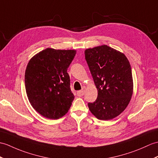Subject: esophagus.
Returning <instances> with one entry per match:
<instances>
[{
    "instance_id": "1",
    "label": "esophagus",
    "mask_w": 158,
    "mask_h": 158,
    "mask_svg": "<svg viewBox=\"0 0 158 158\" xmlns=\"http://www.w3.org/2000/svg\"><path fill=\"white\" fill-rule=\"evenodd\" d=\"M85 89H86V87L83 86V87H82L81 90H80V91H77V96H78L79 97H81V96H83V95H84V94H85Z\"/></svg>"
}]
</instances>
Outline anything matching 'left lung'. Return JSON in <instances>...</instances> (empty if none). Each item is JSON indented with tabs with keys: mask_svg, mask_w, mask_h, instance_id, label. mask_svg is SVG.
Instances as JSON below:
<instances>
[{
	"mask_svg": "<svg viewBox=\"0 0 158 158\" xmlns=\"http://www.w3.org/2000/svg\"><path fill=\"white\" fill-rule=\"evenodd\" d=\"M85 56L98 89V98L88 104L99 120H108L120 115L129 105L133 93L130 62L123 52L107 45L85 50Z\"/></svg>",
	"mask_w": 158,
	"mask_h": 158,
	"instance_id": "left-lung-1",
	"label": "left lung"
}]
</instances>
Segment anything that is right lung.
<instances>
[{"instance_id":"right-lung-1","label":"right lung","mask_w":158,"mask_h":158,"mask_svg":"<svg viewBox=\"0 0 158 158\" xmlns=\"http://www.w3.org/2000/svg\"><path fill=\"white\" fill-rule=\"evenodd\" d=\"M76 52L48 48L28 62L25 73L28 100L35 110L46 118L56 120L64 116L74 100L67 69Z\"/></svg>"}]
</instances>
